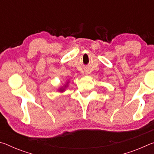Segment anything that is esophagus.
<instances>
[{
	"instance_id": "esophagus-1",
	"label": "esophagus",
	"mask_w": 154,
	"mask_h": 154,
	"mask_svg": "<svg viewBox=\"0 0 154 154\" xmlns=\"http://www.w3.org/2000/svg\"><path fill=\"white\" fill-rule=\"evenodd\" d=\"M88 72H85V75H88Z\"/></svg>"
}]
</instances>
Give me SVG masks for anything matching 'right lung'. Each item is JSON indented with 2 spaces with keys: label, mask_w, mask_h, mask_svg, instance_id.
<instances>
[{
  "label": "right lung",
  "mask_w": 154,
  "mask_h": 154,
  "mask_svg": "<svg viewBox=\"0 0 154 154\" xmlns=\"http://www.w3.org/2000/svg\"><path fill=\"white\" fill-rule=\"evenodd\" d=\"M69 81L68 80L67 82H66V83H65V84L63 85V86H62V87L58 88V91H59V92H64V91L65 90H66V88L68 87V85H69Z\"/></svg>",
  "instance_id": "right-lung-1"
}]
</instances>
